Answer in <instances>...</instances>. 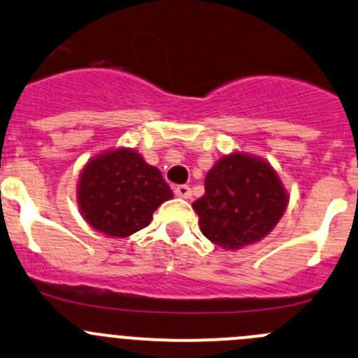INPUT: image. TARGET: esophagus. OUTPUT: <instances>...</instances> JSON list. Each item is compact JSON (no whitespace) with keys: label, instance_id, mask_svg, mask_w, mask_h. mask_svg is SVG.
Listing matches in <instances>:
<instances>
[{"label":"esophagus","instance_id":"obj_1","mask_svg":"<svg viewBox=\"0 0 358 358\" xmlns=\"http://www.w3.org/2000/svg\"><path fill=\"white\" fill-rule=\"evenodd\" d=\"M175 194L178 197H183V199H189V197L192 196V190H190L189 185H176Z\"/></svg>","mask_w":358,"mask_h":358}]
</instances>
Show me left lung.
Returning a JSON list of instances; mask_svg holds the SVG:
<instances>
[{
	"label": "left lung",
	"mask_w": 358,
	"mask_h": 358,
	"mask_svg": "<svg viewBox=\"0 0 358 358\" xmlns=\"http://www.w3.org/2000/svg\"><path fill=\"white\" fill-rule=\"evenodd\" d=\"M289 196L275 169L246 154L225 155L204 178V196L192 208L201 232L225 250L260 241L285 213Z\"/></svg>",
	"instance_id": "8db88e82"
}]
</instances>
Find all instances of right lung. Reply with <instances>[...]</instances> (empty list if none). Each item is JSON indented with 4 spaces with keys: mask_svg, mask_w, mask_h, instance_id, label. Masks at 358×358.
<instances>
[{
    "mask_svg": "<svg viewBox=\"0 0 358 358\" xmlns=\"http://www.w3.org/2000/svg\"><path fill=\"white\" fill-rule=\"evenodd\" d=\"M173 192L161 171L131 148L98 155L80 173L78 206L85 220L112 238L147 227Z\"/></svg>",
    "mask_w": 358,
    "mask_h": 358,
    "instance_id": "obj_1",
    "label": "right lung"
}]
</instances>
